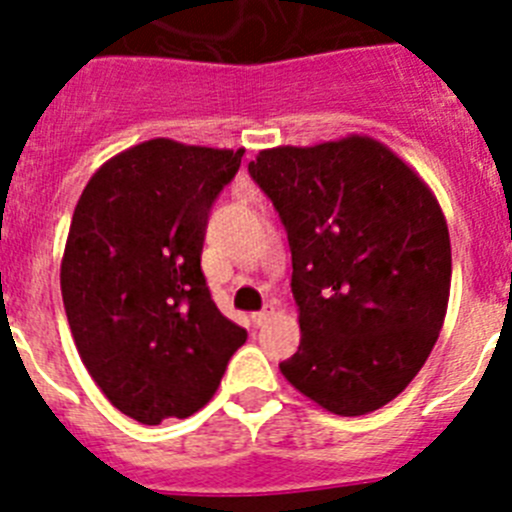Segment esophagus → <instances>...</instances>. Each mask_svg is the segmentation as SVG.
<instances>
[{
	"mask_svg": "<svg viewBox=\"0 0 512 512\" xmlns=\"http://www.w3.org/2000/svg\"><path fill=\"white\" fill-rule=\"evenodd\" d=\"M271 318H274V310H271V307H266V310H259V312H253V315H251V320H253V325H256V328H261V325H264V323H269Z\"/></svg>",
	"mask_w": 512,
	"mask_h": 512,
	"instance_id": "1",
	"label": "esophagus"
}]
</instances>
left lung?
<instances>
[{
    "label": "left lung",
    "mask_w": 512,
    "mask_h": 512,
    "mask_svg": "<svg viewBox=\"0 0 512 512\" xmlns=\"http://www.w3.org/2000/svg\"><path fill=\"white\" fill-rule=\"evenodd\" d=\"M248 174L292 251L300 346L279 369L336 415L395 400L441 333L451 241L436 197L379 140L261 151Z\"/></svg>",
    "instance_id": "1"
}]
</instances>
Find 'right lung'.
Listing matches in <instances>:
<instances>
[{"instance_id": "right-lung-1", "label": "right lung", "mask_w": 512, "mask_h": 512, "mask_svg": "<svg viewBox=\"0 0 512 512\" xmlns=\"http://www.w3.org/2000/svg\"><path fill=\"white\" fill-rule=\"evenodd\" d=\"M243 151L153 138L110 158L81 192L61 295L99 390L138 423L207 405L246 330L202 274L207 217Z\"/></svg>"}]
</instances>
